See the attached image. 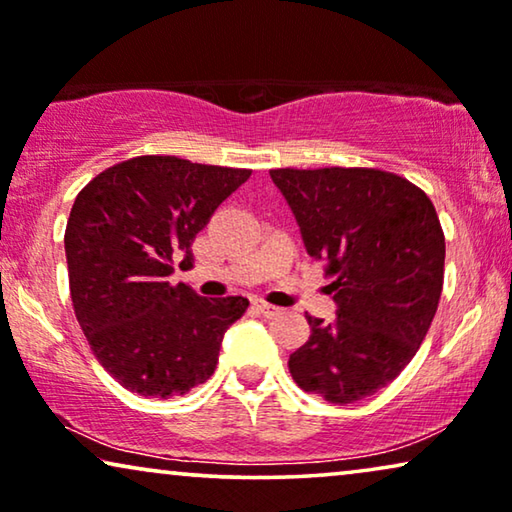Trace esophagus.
<instances>
[{"label":"esophagus","mask_w":512,"mask_h":512,"mask_svg":"<svg viewBox=\"0 0 512 512\" xmlns=\"http://www.w3.org/2000/svg\"><path fill=\"white\" fill-rule=\"evenodd\" d=\"M254 305H256V310L263 314V317H277V314H282V307L265 303V300H256Z\"/></svg>","instance_id":"obj_1"}]
</instances>
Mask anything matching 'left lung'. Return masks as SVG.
I'll return each mask as SVG.
<instances>
[{
    "instance_id": "left-lung-1",
    "label": "left lung",
    "mask_w": 512,
    "mask_h": 512,
    "mask_svg": "<svg viewBox=\"0 0 512 512\" xmlns=\"http://www.w3.org/2000/svg\"><path fill=\"white\" fill-rule=\"evenodd\" d=\"M307 254L338 303L331 324L305 314L310 340L289 356L307 394L354 403L394 382L436 317L445 235L422 188L377 167L270 170Z\"/></svg>"
}]
</instances>
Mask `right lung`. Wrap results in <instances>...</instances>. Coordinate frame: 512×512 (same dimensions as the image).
I'll return each mask as SVG.
<instances>
[{"mask_svg": "<svg viewBox=\"0 0 512 512\" xmlns=\"http://www.w3.org/2000/svg\"><path fill=\"white\" fill-rule=\"evenodd\" d=\"M249 177L242 167L137 156L76 195L65 230L74 314L95 359L132 394L181 396L214 375L223 333L249 300L202 298L170 275Z\"/></svg>", "mask_w": 512, "mask_h": 512, "instance_id": "obj_1", "label": "right lung"}]
</instances>
